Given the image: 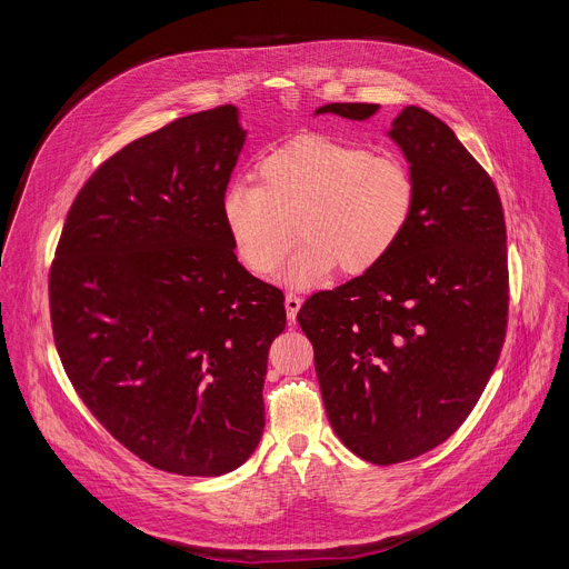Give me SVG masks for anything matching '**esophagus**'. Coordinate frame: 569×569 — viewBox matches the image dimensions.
Segmentation results:
<instances>
[{
  "label": "esophagus",
  "mask_w": 569,
  "mask_h": 569,
  "mask_svg": "<svg viewBox=\"0 0 569 569\" xmlns=\"http://www.w3.org/2000/svg\"><path fill=\"white\" fill-rule=\"evenodd\" d=\"M299 308H301V297H297V295H292V292L286 295V310H288V319H290V321H295Z\"/></svg>",
  "instance_id": "34e87169"
}]
</instances>
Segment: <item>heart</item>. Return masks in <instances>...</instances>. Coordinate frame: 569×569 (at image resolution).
I'll return each mask as SVG.
<instances>
[{
  "mask_svg": "<svg viewBox=\"0 0 569 569\" xmlns=\"http://www.w3.org/2000/svg\"><path fill=\"white\" fill-rule=\"evenodd\" d=\"M259 184L238 180L222 196V222L240 266L272 277L297 234L303 240L286 281L308 288L338 266L365 274L380 266L408 229L417 184L389 152L329 134H303L263 157Z\"/></svg>",
  "mask_w": 569,
  "mask_h": 569,
  "instance_id": "b5f03b06",
  "label": "heart"
}]
</instances>
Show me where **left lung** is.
<instances>
[{
	"mask_svg": "<svg viewBox=\"0 0 569 569\" xmlns=\"http://www.w3.org/2000/svg\"><path fill=\"white\" fill-rule=\"evenodd\" d=\"M376 103L317 114L369 119ZM389 137L417 184L412 220L373 270L315 292L297 321L327 417L376 466L443 443L472 412L507 336V224L493 180L435 114L410 106Z\"/></svg>",
	"mask_w": 569,
	"mask_h": 569,
	"instance_id": "obj_1",
	"label": "left lung"
}]
</instances>
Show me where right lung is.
Listing matches in <instances>:
<instances>
[{"label":"right lung","instance_id":"right-lung-1","mask_svg":"<svg viewBox=\"0 0 569 569\" xmlns=\"http://www.w3.org/2000/svg\"><path fill=\"white\" fill-rule=\"evenodd\" d=\"M246 132L220 106L123 146L69 207L49 270L53 342L76 393L141 461L216 477L266 428L283 292L242 268L222 222Z\"/></svg>","mask_w":569,"mask_h":569}]
</instances>
